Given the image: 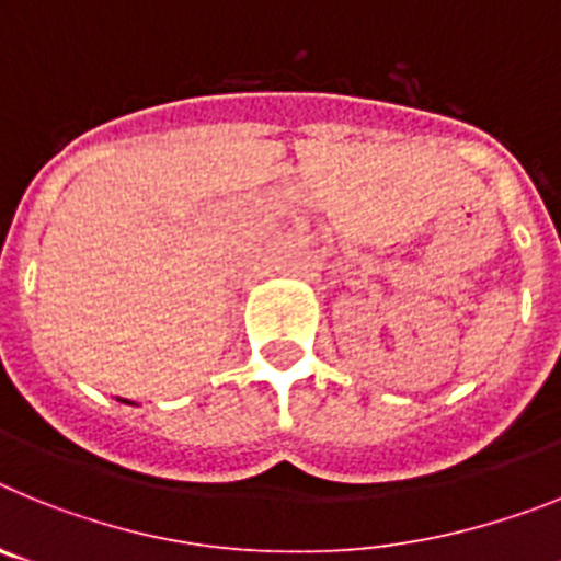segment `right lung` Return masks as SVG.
I'll list each match as a JSON object with an SVG mask.
<instances>
[{"label":"right lung","instance_id":"add662e5","mask_svg":"<svg viewBox=\"0 0 561 561\" xmlns=\"http://www.w3.org/2000/svg\"><path fill=\"white\" fill-rule=\"evenodd\" d=\"M121 401H126V399H121ZM126 404H131V401H126Z\"/></svg>","mask_w":561,"mask_h":561}]
</instances>
